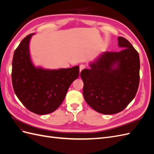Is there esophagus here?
Segmentation results:
<instances>
[{"label":"esophagus","mask_w":154,"mask_h":154,"mask_svg":"<svg viewBox=\"0 0 154 154\" xmlns=\"http://www.w3.org/2000/svg\"><path fill=\"white\" fill-rule=\"evenodd\" d=\"M85 68V66L83 64H81L80 66V72H81L83 69H84Z\"/></svg>","instance_id":"esophagus-1"}]
</instances>
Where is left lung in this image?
<instances>
[{"label":"left lung","instance_id":"obj_1","mask_svg":"<svg viewBox=\"0 0 154 154\" xmlns=\"http://www.w3.org/2000/svg\"><path fill=\"white\" fill-rule=\"evenodd\" d=\"M119 52L102 53L90 69L82 71L83 94L87 104L103 114L124 110L137 93L140 61L137 51L129 42L119 36Z\"/></svg>","mask_w":154,"mask_h":154}]
</instances>
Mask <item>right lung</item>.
<instances>
[{
	"mask_svg": "<svg viewBox=\"0 0 154 154\" xmlns=\"http://www.w3.org/2000/svg\"><path fill=\"white\" fill-rule=\"evenodd\" d=\"M32 33L26 36L14 52L12 84L17 97L26 108L39 115L57 110L69 87L79 76V66L59 69L35 67L29 53Z\"/></svg>",
	"mask_w": 154,
	"mask_h": 154,
	"instance_id": "add662e5",
	"label": "right lung"
}]
</instances>
